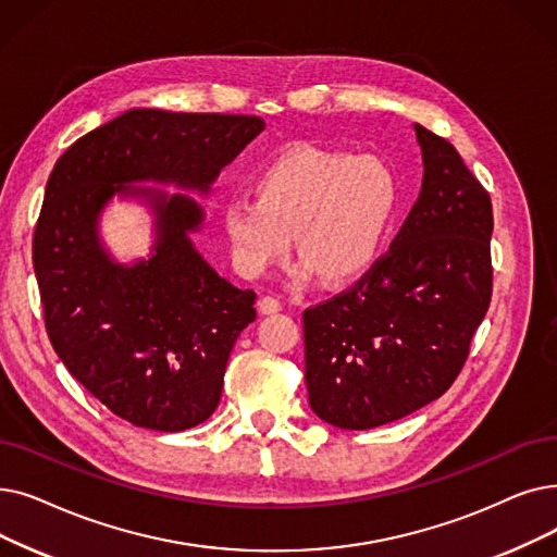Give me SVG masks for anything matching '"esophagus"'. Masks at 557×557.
<instances>
[{
    "label": "esophagus",
    "instance_id": "34e87169",
    "mask_svg": "<svg viewBox=\"0 0 557 557\" xmlns=\"http://www.w3.org/2000/svg\"><path fill=\"white\" fill-rule=\"evenodd\" d=\"M259 311L261 313H277V311H282V302L273 296H265L259 300Z\"/></svg>",
    "mask_w": 557,
    "mask_h": 557
}]
</instances>
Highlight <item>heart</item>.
I'll return each instance as SVG.
<instances>
[{
    "label": "heart",
    "mask_w": 557,
    "mask_h": 557,
    "mask_svg": "<svg viewBox=\"0 0 557 557\" xmlns=\"http://www.w3.org/2000/svg\"><path fill=\"white\" fill-rule=\"evenodd\" d=\"M400 202L398 177L375 157L294 148L255 177V198L223 207L236 271L261 277L298 252L325 282H350L380 259Z\"/></svg>",
    "instance_id": "1"
}]
</instances>
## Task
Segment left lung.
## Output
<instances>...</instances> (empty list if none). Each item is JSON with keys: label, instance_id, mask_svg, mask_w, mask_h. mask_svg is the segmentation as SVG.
<instances>
[{"label": "left lung", "instance_id": "obj_1", "mask_svg": "<svg viewBox=\"0 0 557 557\" xmlns=\"http://www.w3.org/2000/svg\"><path fill=\"white\" fill-rule=\"evenodd\" d=\"M414 132L423 186L389 252L302 311L309 405L344 430L398 421L446 394L492 300L490 193L446 138Z\"/></svg>", "mask_w": 557, "mask_h": 557}]
</instances>
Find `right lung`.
<instances>
[{
	"label": "right lung",
	"mask_w": 557,
	"mask_h": 557,
	"mask_svg": "<svg viewBox=\"0 0 557 557\" xmlns=\"http://www.w3.org/2000/svg\"><path fill=\"white\" fill-rule=\"evenodd\" d=\"M257 115L132 109L59 157L34 234V271L47 336L86 389L138 428L180 432L221 403L238 334L255 319V292L215 273L190 240L200 205L140 182L207 193L263 132ZM113 195L156 213V244L132 267L110 259L99 213Z\"/></svg>",
	"instance_id": "1"
}]
</instances>
